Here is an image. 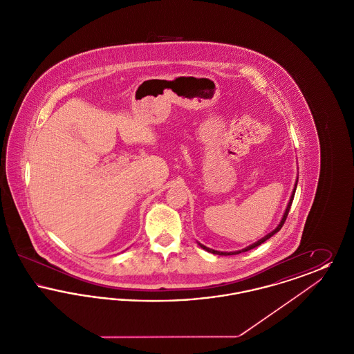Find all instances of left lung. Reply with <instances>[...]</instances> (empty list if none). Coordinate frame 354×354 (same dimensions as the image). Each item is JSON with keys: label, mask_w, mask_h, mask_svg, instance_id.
I'll return each instance as SVG.
<instances>
[{"label": "left lung", "mask_w": 354, "mask_h": 354, "mask_svg": "<svg viewBox=\"0 0 354 354\" xmlns=\"http://www.w3.org/2000/svg\"><path fill=\"white\" fill-rule=\"evenodd\" d=\"M297 182H299V178L296 179V183H295V188H293V191H292V195H290V199H289V202L286 204V211H284V215H283V218L280 220V223H279V225L270 232L268 235L264 236V237H261L260 240H257V241H254L253 244L251 245H248V247H245L244 250H241V251H234V252H220V251H215V250H211V248H208V247H205V245H203L201 243H198L201 247H202L204 251H207V252L214 253V254H221V256H228V254H237V253L241 252H247V251H250V250H253V248H256V247H259L260 244H263L264 241H267L270 237L274 235V234H277L280 230H281V227L284 225V223H286V216H288V212H289V209H290V205H292V202H293V198H295V192H296V188H297Z\"/></svg>", "instance_id": "1"}]
</instances>
